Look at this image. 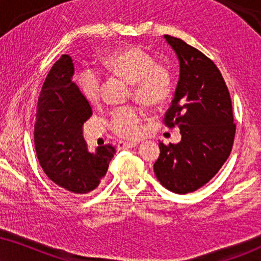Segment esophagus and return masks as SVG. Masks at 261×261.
<instances>
[{
  "label": "esophagus",
  "mask_w": 261,
  "mask_h": 261,
  "mask_svg": "<svg viewBox=\"0 0 261 261\" xmlns=\"http://www.w3.org/2000/svg\"><path fill=\"white\" fill-rule=\"evenodd\" d=\"M138 145L137 141H120L117 144L118 150H123V149H132V147H136Z\"/></svg>",
  "instance_id": "obj_1"
}]
</instances>
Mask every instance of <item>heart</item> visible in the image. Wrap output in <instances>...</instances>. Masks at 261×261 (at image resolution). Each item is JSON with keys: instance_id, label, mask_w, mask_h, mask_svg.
I'll list each match as a JSON object with an SVG mask.
<instances>
[{"instance_id": "b5f03b06", "label": "heart", "mask_w": 261, "mask_h": 261, "mask_svg": "<svg viewBox=\"0 0 261 261\" xmlns=\"http://www.w3.org/2000/svg\"><path fill=\"white\" fill-rule=\"evenodd\" d=\"M101 65L110 75L132 83L137 100L149 108H160L169 100L173 92L172 73L166 66L156 64L146 50L137 46L118 47L106 53ZM80 92L89 104L100 99V79L92 70L77 77ZM143 115L136 108H124L112 114L110 127L118 136L136 138L140 134Z\"/></svg>"}]
</instances>
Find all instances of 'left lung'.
<instances>
[{
  "instance_id": "8db88e82",
  "label": "left lung",
  "mask_w": 261,
  "mask_h": 261,
  "mask_svg": "<svg viewBox=\"0 0 261 261\" xmlns=\"http://www.w3.org/2000/svg\"><path fill=\"white\" fill-rule=\"evenodd\" d=\"M179 59L180 73L172 105L165 115L168 127L178 125V144H159L156 178L169 191L189 194L219 172L232 150L236 124L229 89L217 65L180 38L165 35Z\"/></svg>"
}]
</instances>
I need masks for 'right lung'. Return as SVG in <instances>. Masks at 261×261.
<instances>
[{"label": "right lung", "instance_id": "obj_1", "mask_svg": "<svg viewBox=\"0 0 261 261\" xmlns=\"http://www.w3.org/2000/svg\"><path fill=\"white\" fill-rule=\"evenodd\" d=\"M75 67L64 54L50 69L38 96L35 149L40 165L54 184L75 195H85L100 184L115 155L104 145L89 152L82 134L92 108L72 82Z\"/></svg>", "mask_w": 261, "mask_h": 261}]
</instances>
